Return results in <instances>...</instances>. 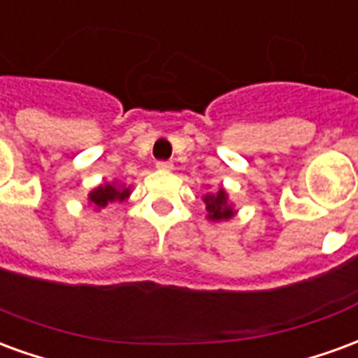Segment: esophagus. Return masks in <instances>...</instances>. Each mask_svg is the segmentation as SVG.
Listing matches in <instances>:
<instances>
[{
	"instance_id": "obj_1",
	"label": "esophagus",
	"mask_w": 358,
	"mask_h": 358,
	"mask_svg": "<svg viewBox=\"0 0 358 358\" xmlns=\"http://www.w3.org/2000/svg\"><path fill=\"white\" fill-rule=\"evenodd\" d=\"M157 169L159 171H171L172 163L171 161H157Z\"/></svg>"
}]
</instances>
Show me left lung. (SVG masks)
I'll return each instance as SVG.
<instances>
[{
	"mask_svg": "<svg viewBox=\"0 0 358 358\" xmlns=\"http://www.w3.org/2000/svg\"><path fill=\"white\" fill-rule=\"evenodd\" d=\"M203 201L207 205V213H209L210 220H228V218L234 217L232 207L226 203L224 189H220L217 195H205Z\"/></svg>",
	"mask_w": 358,
	"mask_h": 358,
	"instance_id": "left-lung-1",
	"label": "left lung"
}]
</instances>
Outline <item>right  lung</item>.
Segmentation results:
<instances>
[{
  "label": "right lung",
  "instance_id": "add662e5",
  "mask_svg": "<svg viewBox=\"0 0 358 358\" xmlns=\"http://www.w3.org/2000/svg\"><path fill=\"white\" fill-rule=\"evenodd\" d=\"M130 195V189L126 187V189H120V187H115L113 184H107V186H101L94 189L92 194H90V201L94 203L97 209H103V207H107L109 203L113 201H124L126 197Z\"/></svg>",
  "mask_w": 358,
  "mask_h": 358
}]
</instances>
